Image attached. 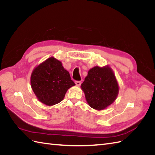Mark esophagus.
<instances>
[{
    "mask_svg": "<svg viewBox=\"0 0 155 155\" xmlns=\"http://www.w3.org/2000/svg\"><path fill=\"white\" fill-rule=\"evenodd\" d=\"M75 83H76V85L77 86H80L81 84V81H75Z\"/></svg>",
    "mask_w": 155,
    "mask_h": 155,
    "instance_id": "1",
    "label": "esophagus"
}]
</instances>
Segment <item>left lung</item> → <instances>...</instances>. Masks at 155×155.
<instances>
[{"mask_svg": "<svg viewBox=\"0 0 155 155\" xmlns=\"http://www.w3.org/2000/svg\"><path fill=\"white\" fill-rule=\"evenodd\" d=\"M81 88L88 105L98 110L111 105L119 91L114 74L108 66L91 68L81 84Z\"/></svg>", "mask_w": 155, "mask_h": 155, "instance_id": "1", "label": "left lung"}]
</instances>
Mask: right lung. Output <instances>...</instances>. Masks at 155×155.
I'll use <instances>...</instances> for the list:
<instances>
[{"mask_svg":"<svg viewBox=\"0 0 155 155\" xmlns=\"http://www.w3.org/2000/svg\"><path fill=\"white\" fill-rule=\"evenodd\" d=\"M30 81L32 90L39 101L48 106L61 101L68 89L75 85L61 62L53 57L35 68Z\"/></svg>","mask_w":155,"mask_h":155,"instance_id":"obj_1","label":"right lung"}]
</instances>
